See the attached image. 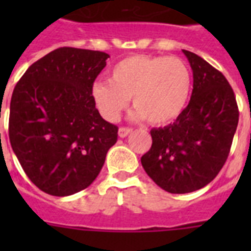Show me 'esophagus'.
<instances>
[{
	"mask_svg": "<svg viewBox=\"0 0 251 251\" xmlns=\"http://www.w3.org/2000/svg\"><path fill=\"white\" fill-rule=\"evenodd\" d=\"M130 133H131V129H129V127H120L118 129V137L120 138H126Z\"/></svg>",
	"mask_w": 251,
	"mask_h": 251,
	"instance_id": "obj_1",
	"label": "esophagus"
}]
</instances>
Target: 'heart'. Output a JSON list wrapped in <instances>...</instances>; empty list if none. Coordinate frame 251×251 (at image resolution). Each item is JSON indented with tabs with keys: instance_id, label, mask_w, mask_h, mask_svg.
<instances>
[{
	"instance_id": "1",
	"label": "heart",
	"mask_w": 251,
	"mask_h": 251,
	"mask_svg": "<svg viewBox=\"0 0 251 251\" xmlns=\"http://www.w3.org/2000/svg\"><path fill=\"white\" fill-rule=\"evenodd\" d=\"M191 72L178 57L133 56L110 70L109 80H98L91 98L106 121H117L133 98L134 118L164 125L182 113L191 92Z\"/></svg>"
}]
</instances>
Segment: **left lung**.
<instances>
[{
	"label": "left lung",
	"instance_id": "8db88e82",
	"mask_svg": "<svg viewBox=\"0 0 251 251\" xmlns=\"http://www.w3.org/2000/svg\"><path fill=\"white\" fill-rule=\"evenodd\" d=\"M182 52L193 70L190 101L173 124L151 130L152 146L141 159L153 182L172 194L199 190L218 176L238 124L226 76L195 53Z\"/></svg>",
	"mask_w": 251,
	"mask_h": 251
}]
</instances>
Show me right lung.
<instances>
[{
  "instance_id": "add662e5",
  "label": "right lung",
  "mask_w": 251,
  "mask_h": 251,
  "mask_svg": "<svg viewBox=\"0 0 251 251\" xmlns=\"http://www.w3.org/2000/svg\"><path fill=\"white\" fill-rule=\"evenodd\" d=\"M109 54L58 48L27 69L13 91L9 138L40 190L68 197L94 182L118 127L100 116L91 87Z\"/></svg>"
}]
</instances>
